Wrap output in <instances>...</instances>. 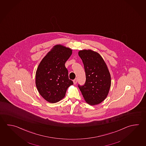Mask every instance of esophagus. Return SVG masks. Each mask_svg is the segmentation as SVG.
Wrapping results in <instances>:
<instances>
[{"mask_svg":"<svg viewBox=\"0 0 146 146\" xmlns=\"http://www.w3.org/2000/svg\"><path fill=\"white\" fill-rule=\"evenodd\" d=\"M77 82V80L76 79H75L74 80H73V83H74V84L75 85V84H76V83Z\"/></svg>","mask_w":146,"mask_h":146,"instance_id":"1","label":"esophagus"}]
</instances>
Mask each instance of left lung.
Segmentation results:
<instances>
[{"mask_svg": "<svg viewBox=\"0 0 146 146\" xmlns=\"http://www.w3.org/2000/svg\"><path fill=\"white\" fill-rule=\"evenodd\" d=\"M83 61L86 82L78 85L86 102L91 105L99 104L108 96L111 86V77L106 64L99 53L90 50H80Z\"/></svg>", "mask_w": 146, "mask_h": 146, "instance_id": "8db88e82", "label": "left lung"}]
</instances>
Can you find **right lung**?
<instances>
[{"mask_svg": "<svg viewBox=\"0 0 146 146\" xmlns=\"http://www.w3.org/2000/svg\"><path fill=\"white\" fill-rule=\"evenodd\" d=\"M72 50L61 45L53 47L43 58L36 70V85L39 94L47 102L55 103L65 96L67 89L73 84L69 80L65 63Z\"/></svg>", "mask_w": 146, "mask_h": 146, "instance_id": "add662e5", "label": "right lung"}]
</instances>
